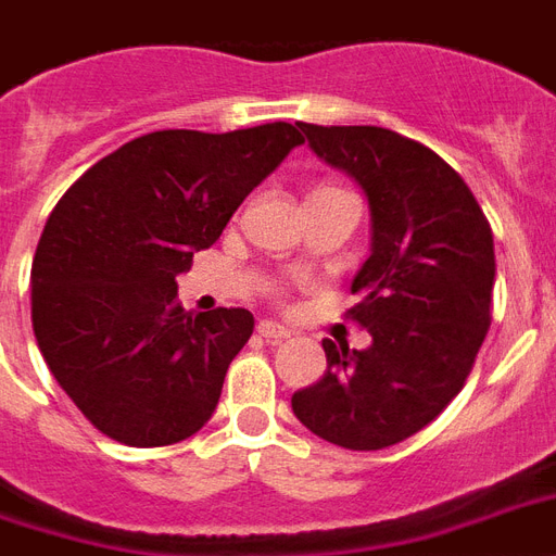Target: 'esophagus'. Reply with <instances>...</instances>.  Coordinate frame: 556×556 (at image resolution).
I'll return each instance as SVG.
<instances>
[{
  "label": "esophagus",
  "mask_w": 556,
  "mask_h": 556,
  "mask_svg": "<svg viewBox=\"0 0 556 556\" xmlns=\"http://www.w3.org/2000/svg\"><path fill=\"white\" fill-rule=\"evenodd\" d=\"M256 331H260V338H265V340H286V338H291V331H288L286 326H279V323H274V320H262L260 326H256Z\"/></svg>",
  "instance_id": "1"
}]
</instances>
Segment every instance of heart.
<instances>
[{
	"label": "heart",
	"instance_id": "heart-1",
	"mask_svg": "<svg viewBox=\"0 0 556 556\" xmlns=\"http://www.w3.org/2000/svg\"><path fill=\"white\" fill-rule=\"evenodd\" d=\"M320 190H323V187H320Z\"/></svg>",
	"mask_w": 556,
	"mask_h": 556
}]
</instances>
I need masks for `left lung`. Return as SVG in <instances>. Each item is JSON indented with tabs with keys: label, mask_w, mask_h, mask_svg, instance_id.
<instances>
[{
	"label": "left lung",
	"mask_w": 556,
	"mask_h": 556,
	"mask_svg": "<svg viewBox=\"0 0 556 556\" xmlns=\"http://www.w3.org/2000/svg\"><path fill=\"white\" fill-rule=\"evenodd\" d=\"M326 164L364 187L371 253L349 317L371 346L326 349V375L291 397L294 415L346 450L409 439L462 392L491 326L493 233L465 178L430 147L380 126L300 124Z\"/></svg>",
	"instance_id": "left-lung-1"
}]
</instances>
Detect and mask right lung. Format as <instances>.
<instances>
[{"mask_svg":"<svg viewBox=\"0 0 556 556\" xmlns=\"http://www.w3.org/2000/svg\"><path fill=\"white\" fill-rule=\"evenodd\" d=\"M300 143L286 121L150 132L56 201L30 265V320L56 383L103 435L164 447L210 421L253 314L185 312L176 277Z\"/></svg>","mask_w":556,"mask_h":556,"instance_id":"right-lung-1","label":"right lung"}]
</instances>
